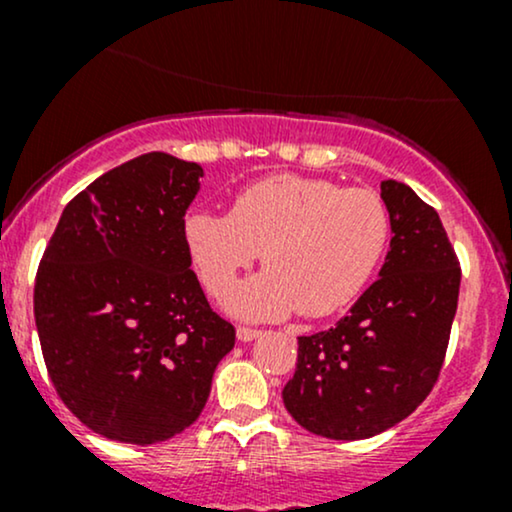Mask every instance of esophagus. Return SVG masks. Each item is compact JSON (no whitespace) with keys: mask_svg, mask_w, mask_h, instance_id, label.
<instances>
[{"mask_svg":"<svg viewBox=\"0 0 512 512\" xmlns=\"http://www.w3.org/2000/svg\"><path fill=\"white\" fill-rule=\"evenodd\" d=\"M260 330H255V327H238V330H236V337L240 339V342H252V339H257V337H260Z\"/></svg>","mask_w":512,"mask_h":512,"instance_id":"34e87169","label":"esophagus"}]
</instances>
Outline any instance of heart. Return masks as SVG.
I'll use <instances>...</instances> for the list:
<instances>
[{"label":"heart","mask_w":512,"mask_h":512,"mask_svg":"<svg viewBox=\"0 0 512 512\" xmlns=\"http://www.w3.org/2000/svg\"><path fill=\"white\" fill-rule=\"evenodd\" d=\"M390 236V209L378 192L289 173L243 187L228 214L192 211L185 219L187 248L214 298L262 252L267 269L226 301L248 320L346 308L380 267Z\"/></svg>","instance_id":"1"}]
</instances>
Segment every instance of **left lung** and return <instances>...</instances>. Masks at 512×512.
Returning <instances> with one entry per match:
<instances>
[{"label": "left lung", "mask_w": 512, "mask_h": 512, "mask_svg": "<svg viewBox=\"0 0 512 512\" xmlns=\"http://www.w3.org/2000/svg\"><path fill=\"white\" fill-rule=\"evenodd\" d=\"M392 240L380 279L327 332L298 337L284 407L305 431L363 440L419 407L436 385L460 296V262L438 211L397 180L380 182Z\"/></svg>", "instance_id": "obj_1"}]
</instances>
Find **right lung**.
<instances>
[{
    "label": "right lung",
    "mask_w": 512,
    "mask_h": 512,
    "mask_svg": "<svg viewBox=\"0 0 512 512\" xmlns=\"http://www.w3.org/2000/svg\"><path fill=\"white\" fill-rule=\"evenodd\" d=\"M202 166L151 151L67 204L33 310L45 366L69 411L103 438L154 445L207 404L236 330L192 272L185 211Z\"/></svg>",
    "instance_id": "1"
}]
</instances>
